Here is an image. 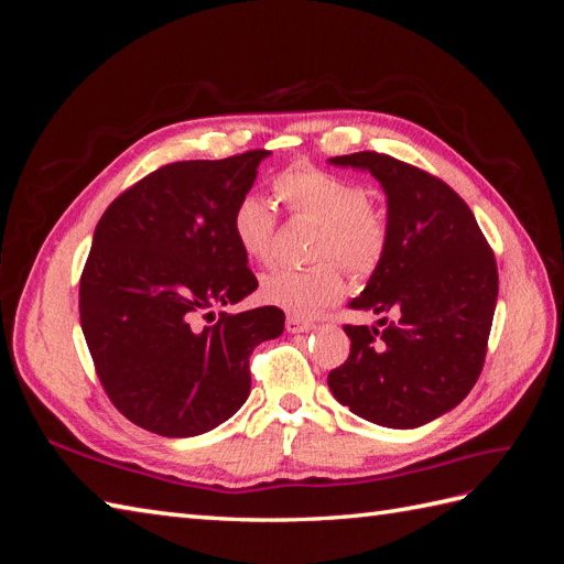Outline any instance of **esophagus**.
<instances>
[{
  "instance_id": "1",
  "label": "esophagus",
  "mask_w": 564,
  "mask_h": 564,
  "mask_svg": "<svg viewBox=\"0 0 564 564\" xmlns=\"http://www.w3.org/2000/svg\"><path fill=\"white\" fill-rule=\"evenodd\" d=\"M315 327V322L303 319L299 315H286V332L289 334H301V332H311Z\"/></svg>"
}]
</instances>
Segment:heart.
I'll return each mask as SVG.
<instances>
[{
    "mask_svg": "<svg viewBox=\"0 0 564 564\" xmlns=\"http://www.w3.org/2000/svg\"><path fill=\"white\" fill-rule=\"evenodd\" d=\"M286 212L317 224L313 268L278 265L261 278L265 303L294 315H315L346 292L344 263L355 278H369L390 249V218L357 181L324 172L313 164H294L272 181ZM232 235L249 259L268 263L278 242V214L259 195H242L230 216Z\"/></svg>",
    "mask_w": 564,
    "mask_h": 564,
    "instance_id": "b5f03b06",
    "label": "heart"
}]
</instances>
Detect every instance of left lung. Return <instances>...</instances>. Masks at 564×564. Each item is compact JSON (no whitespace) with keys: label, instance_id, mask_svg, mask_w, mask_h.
I'll return each mask as SVG.
<instances>
[{"label":"left lung","instance_id":"1","mask_svg":"<svg viewBox=\"0 0 564 564\" xmlns=\"http://www.w3.org/2000/svg\"><path fill=\"white\" fill-rule=\"evenodd\" d=\"M367 169L388 195L390 249L350 308L348 360L329 371L334 398L386 429H419L464 400L485 367L499 296L494 251L468 204L423 169L377 150L332 158Z\"/></svg>","mask_w":564,"mask_h":564}]
</instances>
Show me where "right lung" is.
I'll use <instances>...</instances> for the list:
<instances>
[{
    "label": "right lung",
    "instance_id": "1",
    "mask_svg": "<svg viewBox=\"0 0 564 564\" xmlns=\"http://www.w3.org/2000/svg\"><path fill=\"white\" fill-rule=\"evenodd\" d=\"M268 150L164 164L100 216L79 278V322L106 395L131 423L164 437L202 435L251 388L249 355L284 329V313L212 308L259 282L230 216Z\"/></svg>",
    "mask_w": 564,
    "mask_h": 564
}]
</instances>
